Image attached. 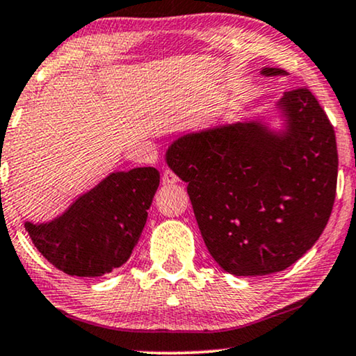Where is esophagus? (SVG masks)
I'll return each instance as SVG.
<instances>
[{
	"instance_id": "esophagus-1",
	"label": "esophagus",
	"mask_w": 356,
	"mask_h": 356,
	"mask_svg": "<svg viewBox=\"0 0 356 356\" xmlns=\"http://www.w3.org/2000/svg\"><path fill=\"white\" fill-rule=\"evenodd\" d=\"M162 183L165 184V186H170V184L178 183V177L172 172V170H165L162 175Z\"/></svg>"
}]
</instances>
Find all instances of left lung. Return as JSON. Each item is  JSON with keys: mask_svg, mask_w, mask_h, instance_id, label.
<instances>
[{"mask_svg": "<svg viewBox=\"0 0 356 356\" xmlns=\"http://www.w3.org/2000/svg\"><path fill=\"white\" fill-rule=\"evenodd\" d=\"M262 76H286L264 67ZM285 129L259 121L189 133L167 150L188 183L209 252L233 275H267L295 264L327 225L337 189L334 126L306 87L286 90Z\"/></svg>", "mask_w": 356, "mask_h": 356, "instance_id": "left-lung-1", "label": "left lung"}]
</instances>
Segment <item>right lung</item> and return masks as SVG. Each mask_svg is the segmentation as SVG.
<instances>
[{
  "mask_svg": "<svg viewBox=\"0 0 356 356\" xmlns=\"http://www.w3.org/2000/svg\"><path fill=\"white\" fill-rule=\"evenodd\" d=\"M160 183L154 167L115 172L47 223L26 222L42 256L67 275L100 277L129 259Z\"/></svg>",
  "mask_w": 356,
  "mask_h": 356,
  "instance_id": "add662e5",
  "label": "right lung"
}]
</instances>
